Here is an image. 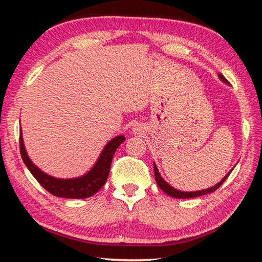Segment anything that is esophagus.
Listing matches in <instances>:
<instances>
[{
    "mask_svg": "<svg viewBox=\"0 0 262 262\" xmlns=\"http://www.w3.org/2000/svg\"><path fill=\"white\" fill-rule=\"evenodd\" d=\"M133 133H134L135 135L142 136L145 133V127H143V125H135L134 128H133Z\"/></svg>",
    "mask_w": 262,
    "mask_h": 262,
    "instance_id": "esophagus-1",
    "label": "esophagus"
}]
</instances>
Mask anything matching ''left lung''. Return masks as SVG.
Here are the masks:
<instances>
[{"label": "left lung", "instance_id": "left-lung-1", "mask_svg": "<svg viewBox=\"0 0 262 262\" xmlns=\"http://www.w3.org/2000/svg\"><path fill=\"white\" fill-rule=\"evenodd\" d=\"M218 77L220 78V80H223L225 84H228V81L226 80V78L223 75H218ZM153 167H155V176H156V181H157V184L158 186L160 187L163 192H165L167 195L171 196V198H176V199H191V198H198V196H201V195H204V194H208V193H212L216 191V189L218 187L222 186V184L226 181V178L229 176V173L232 172V170H230L226 176H225L222 181H220L218 184H216V185L210 187V188H207V189H202V191H194V192H184V191H179V189H176L173 188L171 185H169V184L163 179L160 175V172H159L158 168L156 166V163L153 162Z\"/></svg>", "mask_w": 262, "mask_h": 262}]
</instances>
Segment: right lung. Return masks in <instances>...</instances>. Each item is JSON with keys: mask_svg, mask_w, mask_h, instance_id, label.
<instances>
[{"mask_svg": "<svg viewBox=\"0 0 262 262\" xmlns=\"http://www.w3.org/2000/svg\"><path fill=\"white\" fill-rule=\"evenodd\" d=\"M125 138L126 137L124 135H119L112 138L110 142H107V144L104 146L103 150H102L99 159H97L95 165L92 167L90 171H87L85 175L80 177L68 179L50 176L34 165L25 148L21 130H20L19 144L20 153H21V158L26 167L28 168V170L32 172V175L36 178V181H37L46 191L58 198L86 199L94 195V194L96 192H99V189L105 184L107 176H109L112 158H114V155L118 146L125 141Z\"/></svg>", "mask_w": 262, "mask_h": 262, "instance_id": "right-lung-1", "label": "right lung"}]
</instances>
